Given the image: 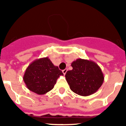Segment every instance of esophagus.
Listing matches in <instances>:
<instances>
[{
    "mask_svg": "<svg viewBox=\"0 0 126 126\" xmlns=\"http://www.w3.org/2000/svg\"><path fill=\"white\" fill-rule=\"evenodd\" d=\"M67 71V69H64L63 71H62V73H63V74L65 75V74H66Z\"/></svg>",
    "mask_w": 126,
    "mask_h": 126,
    "instance_id": "obj_1",
    "label": "esophagus"
}]
</instances>
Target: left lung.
<instances>
[{
  "mask_svg": "<svg viewBox=\"0 0 126 126\" xmlns=\"http://www.w3.org/2000/svg\"><path fill=\"white\" fill-rule=\"evenodd\" d=\"M73 69L65 77L70 89L74 93L86 96L93 94L101 87L104 81L102 69L96 62L78 59L71 63Z\"/></svg>",
  "mask_w": 126,
  "mask_h": 126,
  "instance_id": "8db88e82",
  "label": "left lung"
}]
</instances>
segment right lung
<instances>
[{
  "instance_id": "obj_1",
  "label": "right lung",
  "mask_w": 126,
  "mask_h": 126,
  "mask_svg": "<svg viewBox=\"0 0 126 126\" xmlns=\"http://www.w3.org/2000/svg\"><path fill=\"white\" fill-rule=\"evenodd\" d=\"M63 73L48 57L38 59L28 66L23 76L26 87L38 94H44L54 87Z\"/></svg>"
}]
</instances>
